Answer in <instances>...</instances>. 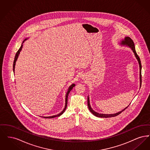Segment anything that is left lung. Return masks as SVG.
I'll use <instances>...</instances> for the list:
<instances>
[{"label":"left lung","mask_w":150,"mask_h":150,"mask_svg":"<svg viewBox=\"0 0 150 150\" xmlns=\"http://www.w3.org/2000/svg\"><path fill=\"white\" fill-rule=\"evenodd\" d=\"M121 45H126V46H128L132 50H133V52L134 53V55L136 56V58L137 59L138 63H139V79H140V86H141V83H142V75H141V70H142V65H141V60L139 56H138V54L136 53V50H135V46H134V43L133 42V41L132 40V39L129 38L128 36H127L125 38V39L124 40H122L120 43ZM88 108L89 110V111L93 114L94 116H97V117H115L116 116H117L118 115L120 114L121 112L124 111L127 107L125 108L124 110H122L121 111L118 112L116 114H99L98 112H96V111H94L93 109L92 108V107L90 105V102H89V96H88Z\"/></svg>","instance_id":"1"}]
</instances>
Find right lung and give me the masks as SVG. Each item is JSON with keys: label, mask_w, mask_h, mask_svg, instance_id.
I'll list each match as a JSON object with an SVG mask.
<instances>
[{"label": "right lung", "mask_w": 150, "mask_h": 150, "mask_svg": "<svg viewBox=\"0 0 150 150\" xmlns=\"http://www.w3.org/2000/svg\"><path fill=\"white\" fill-rule=\"evenodd\" d=\"M27 39H26L25 40H26ZM25 40H23V43H23V42H25ZM22 44L21 46V47L20 48V49L18 50L17 52V53H16V56H15V57H14V62H13V72H14V67H15V64H16V61H17V58L18 57V56H19V54H20V52H21V50H22V46H23V45H22ZM75 86V84H72V85L70 86V87L69 88V89H68V91L67 92V93H66V98H65V106H64V109L63 110V111H62V112H61L59 114L56 115H54V116H48V117H46V116H44V117H44V118H48V119H50V118H54V117H58V116H61V115L64 112V111H65V110H66V107H67V98H68V96H69V93L70 92V91H71L72 89L73 88V87H74Z\"/></svg>", "instance_id": "obj_1"}]
</instances>
